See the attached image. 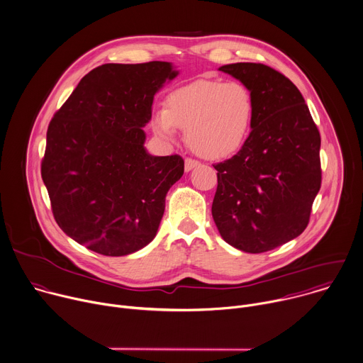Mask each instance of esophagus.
Returning a JSON list of instances; mask_svg holds the SVG:
<instances>
[{
	"label": "esophagus",
	"instance_id": "1",
	"mask_svg": "<svg viewBox=\"0 0 363 363\" xmlns=\"http://www.w3.org/2000/svg\"><path fill=\"white\" fill-rule=\"evenodd\" d=\"M200 163L197 160H193V159H186L184 162V170L186 172H191L194 167H197Z\"/></svg>",
	"mask_w": 363,
	"mask_h": 363
}]
</instances>
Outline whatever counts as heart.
<instances>
[{"mask_svg":"<svg viewBox=\"0 0 363 363\" xmlns=\"http://www.w3.org/2000/svg\"><path fill=\"white\" fill-rule=\"evenodd\" d=\"M252 115L254 102L245 85L200 79L169 94L166 108L152 115V129L164 142H174L177 128L183 129L196 155L218 160L242 147Z\"/></svg>","mask_w":363,"mask_h":363,"instance_id":"obj_1","label":"heart"}]
</instances>
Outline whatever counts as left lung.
<instances>
[{
  "mask_svg": "<svg viewBox=\"0 0 363 363\" xmlns=\"http://www.w3.org/2000/svg\"><path fill=\"white\" fill-rule=\"evenodd\" d=\"M251 92V133L237 155L214 164L211 214L223 240L258 254L296 238L320 189V136L298 88L252 62L220 67Z\"/></svg>",
  "mask_w": 363,
  "mask_h": 363,
  "instance_id": "8db88e82",
  "label": "left lung"
}]
</instances>
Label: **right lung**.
<instances>
[{"label":"right lung","mask_w":363,"mask_h":363,"mask_svg":"<svg viewBox=\"0 0 363 363\" xmlns=\"http://www.w3.org/2000/svg\"><path fill=\"white\" fill-rule=\"evenodd\" d=\"M177 75L162 61L101 65L51 121L41 174L58 225L81 245L121 257L156 237L184 160L152 156L143 128L155 95Z\"/></svg>","instance_id":"right-lung-1"}]
</instances>
